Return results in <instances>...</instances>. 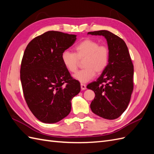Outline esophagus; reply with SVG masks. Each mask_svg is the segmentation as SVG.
Listing matches in <instances>:
<instances>
[{"label":"esophagus","instance_id":"1","mask_svg":"<svg viewBox=\"0 0 154 154\" xmlns=\"http://www.w3.org/2000/svg\"><path fill=\"white\" fill-rule=\"evenodd\" d=\"M81 90H86V85H85V84L81 83Z\"/></svg>","mask_w":154,"mask_h":154}]
</instances>
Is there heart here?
Segmentation results:
<instances>
[{
	"instance_id": "heart-1",
	"label": "heart",
	"mask_w": 154,
	"mask_h": 154,
	"mask_svg": "<svg viewBox=\"0 0 154 154\" xmlns=\"http://www.w3.org/2000/svg\"><path fill=\"white\" fill-rule=\"evenodd\" d=\"M75 53L66 50L61 55V60L66 69L70 73L77 70L79 60H84L82 66L84 69L79 71L73 75L76 80L86 82L95 76L96 72L101 73L107 68L110 53L106 45H100V43L92 39H85L75 47Z\"/></svg>"
}]
</instances>
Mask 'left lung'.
I'll use <instances>...</instances> for the list:
<instances>
[{
    "instance_id": "obj_1",
    "label": "left lung",
    "mask_w": 154,
    "mask_h": 154,
    "mask_svg": "<svg viewBox=\"0 0 154 154\" xmlns=\"http://www.w3.org/2000/svg\"><path fill=\"white\" fill-rule=\"evenodd\" d=\"M88 34L104 36L110 53L107 68L96 81L87 85L96 94L90 108L105 119H116L127 109L133 90L134 69L128 47L123 39L108 30Z\"/></svg>"
}]
</instances>
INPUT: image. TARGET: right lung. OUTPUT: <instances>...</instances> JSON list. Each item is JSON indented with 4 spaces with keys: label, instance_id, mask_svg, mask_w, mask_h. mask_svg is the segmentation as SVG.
Returning <instances> with one entry per match:
<instances>
[{
    "label": "right lung",
    "instance_id": "right-lung-1",
    "mask_svg": "<svg viewBox=\"0 0 154 154\" xmlns=\"http://www.w3.org/2000/svg\"><path fill=\"white\" fill-rule=\"evenodd\" d=\"M76 35L48 31L26 46L21 61L20 78L25 101L37 119L54 124L68 116L72 98L81 85L64 67L61 55L73 45Z\"/></svg>",
    "mask_w": 154,
    "mask_h": 154
}]
</instances>
